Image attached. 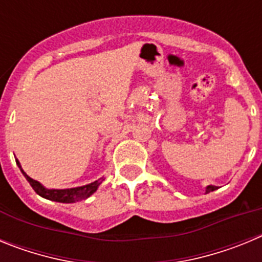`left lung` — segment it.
<instances>
[{"label":"left lung","instance_id":"obj_1","mask_svg":"<svg viewBox=\"0 0 262 262\" xmlns=\"http://www.w3.org/2000/svg\"><path fill=\"white\" fill-rule=\"evenodd\" d=\"M217 187L216 186H214V185H209V186L206 187V193H210V191H214V190H216Z\"/></svg>","mask_w":262,"mask_h":262}]
</instances>
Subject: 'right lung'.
Instances as JSON below:
<instances>
[{
	"instance_id": "add662e5",
	"label": "right lung",
	"mask_w": 262,
	"mask_h": 262,
	"mask_svg": "<svg viewBox=\"0 0 262 262\" xmlns=\"http://www.w3.org/2000/svg\"><path fill=\"white\" fill-rule=\"evenodd\" d=\"M17 161V165L19 166L20 172L23 173V176L26 177V180L29 181V184L31 185V187L35 190L36 194H39L40 196L46 198V200L55 201V202L60 203H75L78 201H84L86 198H89L94 191H97L98 186L101 185V182L103 181V178L98 180V181H94L92 184H88L85 186H78V187H72V189H46L40 182L32 180L31 177L23 172L22 166H20L19 161Z\"/></svg>"
}]
</instances>
